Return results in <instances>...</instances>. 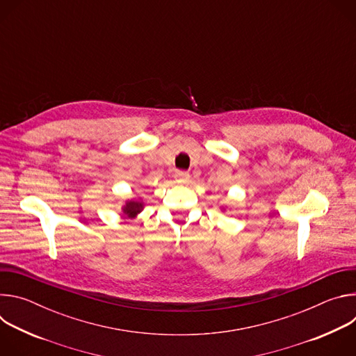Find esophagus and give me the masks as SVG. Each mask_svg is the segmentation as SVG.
Returning <instances> with one entry per match:
<instances>
[{"mask_svg": "<svg viewBox=\"0 0 356 356\" xmlns=\"http://www.w3.org/2000/svg\"><path fill=\"white\" fill-rule=\"evenodd\" d=\"M175 177H176V180H177V181H180V183H187V181H188V179H190V175H188V172L177 170V172L175 173Z\"/></svg>", "mask_w": 356, "mask_h": 356, "instance_id": "34e87169", "label": "esophagus"}]
</instances>
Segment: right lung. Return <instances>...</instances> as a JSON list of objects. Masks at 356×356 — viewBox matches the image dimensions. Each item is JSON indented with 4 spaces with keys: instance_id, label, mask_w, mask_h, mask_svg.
<instances>
[{
    "instance_id": "add662e5",
    "label": "right lung",
    "mask_w": 356,
    "mask_h": 356,
    "mask_svg": "<svg viewBox=\"0 0 356 356\" xmlns=\"http://www.w3.org/2000/svg\"><path fill=\"white\" fill-rule=\"evenodd\" d=\"M143 210V202L139 200H129L125 202V206L122 207V211L125 216L129 218H135L140 211Z\"/></svg>"
}]
</instances>
